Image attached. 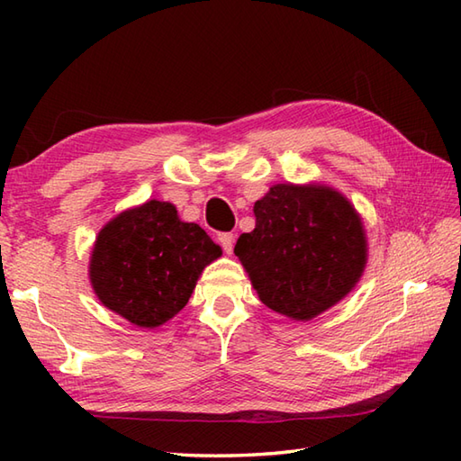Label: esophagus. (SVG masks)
<instances>
[{
  "instance_id": "obj_1",
  "label": "esophagus",
  "mask_w": 461,
  "mask_h": 461,
  "mask_svg": "<svg viewBox=\"0 0 461 461\" xmlns=\"http://www.w3.org/2000/svg\"><path fill=\"white\" fill-rule=\"evenodd\" d=\"M218 240H220V243H221L223 251L230 256V253L233 251V233H220Z\"/></svg>"
}]
</instances>
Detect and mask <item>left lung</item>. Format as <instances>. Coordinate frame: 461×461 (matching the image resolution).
I'll list each match as a JSON object with an SVG mask.
<instances>
[{
    "mask_svg": "<svg viewBox=\"0 0 461 461\" xmlns=\"http://www.w3.org/2000/svg\"><path fill=\"white\" fill-rule=\"evenodd\" d=\"M256 230L233 253L263 305L311 321L357 287L368 259L355 205L327 184H276L253 205Z\"/></svg>",
    "mask_w": 461,
    "mask_h": 461,
    "instance_id": "left-lung-1",
    "label": "left lung"
}]
</instances>
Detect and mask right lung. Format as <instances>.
<instances>
[{"label":"right lung","instance_id":"1","mask_svg":"<svg viewBox=\"0 0 461 461\" xmlns=\"http://www.w3.org/2000/svg\"><path fill=\"white\" fill-rule=\"evenodd\" d=\"M221 256L198 223L170 202L121 212L96 236L89 261L95 295L140 329H156L185 307L205 266Z\"/></svg>","mask_w":461,"mask_h":461}]
</instances>
